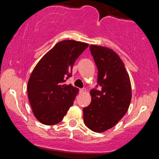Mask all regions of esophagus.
I'll return each mask as SVG.
<instances>
[{
    "instance_id": "34e87169",
    "label": "esophagus",
    "mask_w": 159,
    "mask_h": 159,
    "mask_svg": "<svg viewBox=\"0 0 159 159\" xmlns=\"http://www.w3.org/2000/svg\"><path fill=\"white\" fill-rule=\"evenodd\" d=\"M86 92V89H81V90H80V93H84Z\"/></svg>"
}]
</instances>
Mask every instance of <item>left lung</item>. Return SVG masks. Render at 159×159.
Masks as SVG:
<instances>
[{
  "label": "left lung",
  "instance_id": "8db88e82",
  "mask_svg": "<svg viewBox=\"0 0 159 159\" xmlns=\"http://www.w3.org/2000/svg\"><path fill=\"white\" fill-rule=\"evenodd\" d=\"M90 50L98 69L99 90H90L91 103L84 107V121L88 129L100 133L114 127L127 112L132 86L125 65L116 52L95 45H90Z\"/></svg>",
  "mask_w": 159,
  "mask_h": 159
}]
</instances>
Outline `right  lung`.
Masks as SVG:
<instances>
[{"label": "right lung", "instance_id": "right-lung-1", "mask_svg": "<svg viewBox=\"0 0 159 159\" xmlns=\"http://www.w3.org/2000/svg\"><path fill=\"white\" fill-rule=\"evenodd\" d=\"M89 45L75 40L59 42L33 70L27 95L35 117L47 125L57 124L73 105L78 89L66 84L77 58Z\"/></svg>", "mask_w": 159, "mask_h": 159}]
</instances>
